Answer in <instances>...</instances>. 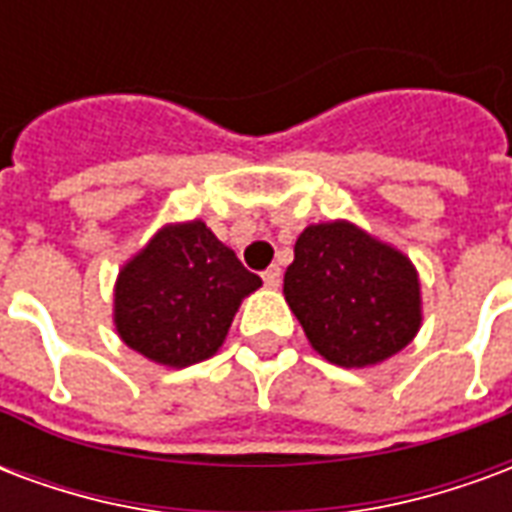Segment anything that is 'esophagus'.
Here are the masks:
<instances>
[{
  "label": "esophagus",
  "mask_w": 512,
  "mask_h": 512,
  "mask_svg": "<svg viewBox=\"0 0 512 512\" xmlns=\"http://www.w3.org/2000/svg\"><path fill=\"white\" fill-rule=\"evenodd\" d=\"M263 282H266L268 288H279V282H282V268L271 266L263 271Z\"/></svg>",
  "instance_id": "1"
}]
</instances>
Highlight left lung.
Returning a JSON list of instances; mask_svg holds the SVG:
<instances>
[{"instance_id":"1","label":"left lung","mask_w":512,"mask_h":512,"mask_svg":"<svg viewBox=\"0 0 512 512\" xmlns=\"http://www.w3.org/2000/svg\"><path fill=\"white\" fill-rule=\"evenodd\" d=\"M285 271V301L310 345L340 367L378 365L422 323L417 268L351 222L310 224Z\"/></svg>"}]
</instances>
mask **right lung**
Here are the masks:
<instances>
[{
    "instance_id": "right-lung-1",
    "label": "right lung",
    "mask_w": 512,
    "mask_h": 512,
    "mask_svg": "<svg viewBox=\"0 0 512 512\" xmlns=\"http://www.w3.org/2000/svg\"><path fill=\"white\" fill-rule=\"evenodd\" d=\"M260 285L205 222L167 224L120 268L117 334L150 362L197 365L222 348L241 301Z\"/></svg>"
}]
</instances>
